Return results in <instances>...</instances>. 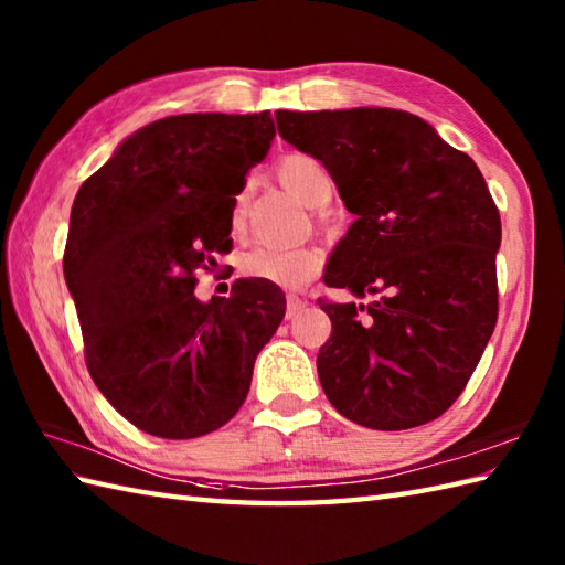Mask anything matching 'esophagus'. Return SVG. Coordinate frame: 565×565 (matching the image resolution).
Returning <instances> with one entry per match:
<instances>
[{
    "label": "esophagus",
    "mask_w": 565,
    "mask_h": 565,
    "mask_svg": "<svg viewBox=\"0 0 565 565\" xmlns=\"http://www.w3.org/2000/svg\"><path fill=\"white\" fill-rule=\"evenodd\" d=\"M308 308V301L306 298H301V296H296V294H289L286 296V318H296V316H301L303 310Z\"/></svg>",
    "instance_id": "1"
}]
</instances>
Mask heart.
Listing matches in <instances>:
<instances>
[{"label": "heart", "instance_id": "1", "mask_svg": "<svg viewBox=\"0 0 565 565\" xmlns=\"http://www.w3.org/2000/svg\"><path fill=\"white\" fill-rule=\"evenodd\" d=\"M281 184L306 206L328 203L334 182L326 164L308 152H291L276 164ZM245 221V191H239L233 203V227ZM239 269L255 279L281 286V289H301L322 271V255L316 247H269L259 245L239 257Z\"/></svg>", "mask_w": 565, "mask_h": 565}]
</instances>
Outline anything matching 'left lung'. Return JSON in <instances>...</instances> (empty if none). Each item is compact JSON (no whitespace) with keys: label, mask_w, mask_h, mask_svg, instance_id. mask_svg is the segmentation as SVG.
<instances>
[{"label":"left lung","mask_w":565,"mask_h":565,"mask_svg":"<svg viewBox=\"0 0 565 565\" xmlns=\"http://www.w3.org/2000/svg\"><path fill=\"white\" fill-rule=\"evenodd\" d=\"M279 136L332 174L356 221L326 279L376 301L326 303L318 376L334 411L411 429L449 411L498 322L502 227L486 179L419 116L398 109L276 111Z\"/></svg>","instance_id":"left-lung-1"}]
</instances>
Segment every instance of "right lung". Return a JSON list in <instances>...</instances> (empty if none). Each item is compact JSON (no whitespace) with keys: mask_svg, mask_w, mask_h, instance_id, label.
I'll return each mask as SVG.
<instances>
[{"mask_svg":"<svg viewBox=\"0 0 565 565\" xmlns=\"http://www.w3.org/2000/svg\"><path fill=\"white\" fill-rule=\"evenodd\" d=\"M276 136L269 111L182 114L126 138L77 191L63 257L84 362L130 425L162 439L223 427L279 328L276 284L194 296L196 269L233 247V203Z\"/></svg>","mask_w":565,"mask_h":565,"instance_id":"1","label":"right lung"}]
</instances>
